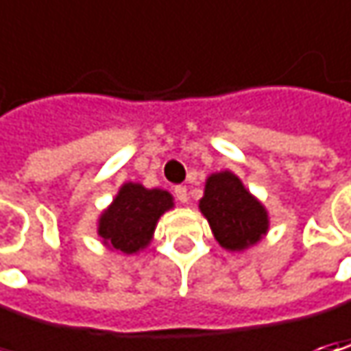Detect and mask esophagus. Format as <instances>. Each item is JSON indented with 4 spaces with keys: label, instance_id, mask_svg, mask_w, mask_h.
<instances>
[{
    "label": "esophagus",
    "instance_id": "esophagus-1",
    "mask_svg": "<svg viewBox=\"0 0 351 351\" xmlns=\"http://www.w3.org/2000/svg\"><path fill=\"white\" fill-rule=\"evenodd\" d=\"M173 193H176V197H178V201H180V203H187V201H189V195H187V187H185V185H176Z\"/></svg>",
    "mask_w": 351,
    "mask_h": 351
}]
</instances>
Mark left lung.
<instances>
[{
  "label": "left lung",
  "instance_id": "obj_1",
  "mask_svg": "<svg viewBox=\"0 0 351 351\" xmlns=\"http://www.w3.org/2000/svg\"><path fill=\"white\" fill-rule=\"evenodd\" d=\"M199 209L209 221L215 240L228 252H244L256 246L269 230V215L262 201L228 169L207 178Z\"/></svg>",
  "mask_w": 351,
  "mask_h": 351
}]
</instances>
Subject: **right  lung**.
<instances>
[{"instance_id":"add662e5","label":"right lung","mask_w":351,"mask_h":351,"mask_svg":"<svg viewBox=\"0 0 351 351\" xmlns=\"http://www.w3.org/2000/svg\"><path fill=\"white\" fill-rule=\"evenodd\" d=\"M173 207V197L166 189H146L134 182L123 183L113 203L97 221V234L109 250L136 254L154 238L160 217Z\"/></svg>"}]
</instances>
